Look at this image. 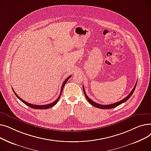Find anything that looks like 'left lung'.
<instances>
[{"instance_id": "left-lung-1", "label": "left lung", "mask_w": 151, "mask_h": 151, "mask_svg": "<svg viewBox=\"0 0 151 151\" xmlns=\"http://www.w3.org/2000/svg\"><path fill=\"white\" fill-rule=\"evenodd\" d=\"M137 84V81L135 85H134L133 89L132 91H131V92H130L125 98H124V99L121 100L119 101H117V102H116V103H114V104H110V105H101V104H96V102L92 101L91 99H89V98L88 97V96H87L86 93V92H85V91H84V86H83V89L84 93V96H85L86 99L88 100V101L90 103V104H91L92 106H95V107H96V108H100V109H112V108H115V107H116V106H119V105H120L121 104H123V103L125 102L126 101H127V100L130 99V97L132 96V94L133 93V92L134 91V89H135V88H136Z\"/></svg>"}]
</instances>
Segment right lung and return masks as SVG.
Here are the masks:
<instances>
[{
	"label": "right lung",
	"mask_w": 151,
	"mask_h": 151,
	"mask_svg": "<svg viewBox=\"0 0 151 151\" xmlns=\"http://www.w3.org/2000/svg\"><path fill=\"white\" fill-rule=\"evenodd\" d=\"M71 76L70 75V76H68L66 80L63 81V84H62V87H61V90H60V95L59 96V97L55 100L54 102H52V103H51V104H47V105H33V104H29V103H28V102H27V101H24V100H23L22 99H21L18 95L16 93V92H14V91L13 90V89L12 88V89H13V92H14V93L15 94V96H17L22 102H23L24 104H26L27 106H29V107H30V108H34V109H48V108H51V107H52V106H54L55 104H57L58 103V101H59V99H60V96H61V94H62V91H63V87H64V86H65V84L67 83V82L68 81V79L69 78H70V77H71Z\"/></svg>",
	"instance_id": "add662e5"
}]
</instances>
